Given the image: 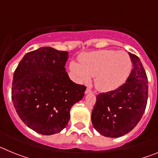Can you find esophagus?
Returning a JSON list of instances; mask_svg holds the SVG:
<instances>
[{
	"mask_svg": "<svg viewBox=\"0 0 158 158\" xmlns=\"http://www.w3.org/2000/svg\"><path fill=\"white\" fill-rule=\"evenodd\" d=\"M93 93V91H92L90 89L87 88V89H86V90H85V94H88V93Z\"/></svg>",
	"mask_w": 158,
	"mask_h": 158,
	"instance_id": "obj_1",
	"label": "esophagus"
}]
</instances>
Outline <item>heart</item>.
<instances>
[{"label": "heart", "instance_id": "heart-1", "mask_svg": "<svg viewBox=\"0 0 158 158\" xmlns=\"http://www.w3.org/2000/svg\"><path fill=\"white\" fill-rule=\"evenodd\" d=\"M80 64L72 62L69 65L74 80L88 84L94 77L96 89L110 92L126 81L131 70V61L124 51L101 50L84 53L79 57Z\"/></svg>", "mask_w": 158, "mask_h": 158}]
</instances>
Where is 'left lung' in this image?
Segmentation results:
<instances>
[{"mask_svg": "<svg viewBox=\"0 0 158 158\" xmlns=\"http://www.w3.org/2000/svg\"><path fill=\"white\" fill-rule=\"evenodd\" d=\"M133 69L126 83L113 91L96 96L92 123L100 135L118 138L139 123L146 107L148 79L139 57L129 53Z\"/></svg>", "mask_w": 158, "mask_h": 158, "instance_id": "left-lung-1", "label": "left lung"}]
</instances>
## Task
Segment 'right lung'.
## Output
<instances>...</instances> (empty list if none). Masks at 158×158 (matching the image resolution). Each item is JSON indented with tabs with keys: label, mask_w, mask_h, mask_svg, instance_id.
<instances>
[{
	"label": "right lung",
	"mask_w": 158,
	"mask_h": 158,
	"mask_svg": "<svg viewBox=\"0 0 158 158\" xmlns=\"http://www.w3.org/2000/svg\"><path fill=\"white\" fill-rule=\"evenodd\" d=\"M69 53L43 47L25 54L14 72L12 100L29 128L51 135L68 124L69 111L86 87L69 79L65 65Z\"/></svg>",
	"instance_id": "1"
}]
</instances>
